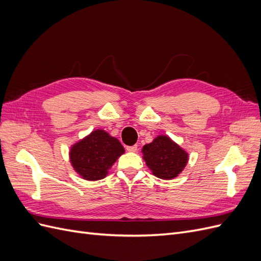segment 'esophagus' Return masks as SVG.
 <instances>
[{"instance_id":"34e87169","label":"esophagus","mask_w":261,"mask_h":261,"mask_svg":"<svg viewBox=\"0 0 261 261\" xmlns=\"http://www.w3.org/2000/svg\"><path fill=\"white\" fill-rule=\"evenodd\" d=\"M126 150H127L128 152H136L137 151V146H128L126 147Z\"/></svg>"}]
</instances>
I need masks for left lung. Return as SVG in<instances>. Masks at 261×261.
Masks as SVG:
<instances>
[{
	"label": "left lung",
	"instance_id": "obj_1",
	"mask_svg": "<svg viewBox=\"0 0 261 261\" xmlns=\"http://www.w3.org/2000/svg\"><path fill=\"white\" fill-rule=\"evenodd\" d=\"M144 160L152 174L162 179L178 176L188 161V153L169 136L160 135L143 147Z\"/></svg>",
	"mask_w": 261,
	"mask_h": 261
}]
</instances>
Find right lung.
<instances>
[{
  "label": "right lung",
  "instance_id": "right-lung-1",
  "mask_svg": "<svg viewBox=\"0 0 261 261\" xmlns=\"http://www.w3.org/2000/svg\"><path fill=\"white\" fill-rule=\"evenodd\" d=\"M124 152L118 139L103 129H96L72 146L69 160L84 179L98 180L107 176L109 169Z\"/></svg>",
  "mask_w": 261,
  "mask_h": 261
}]
</instances>
